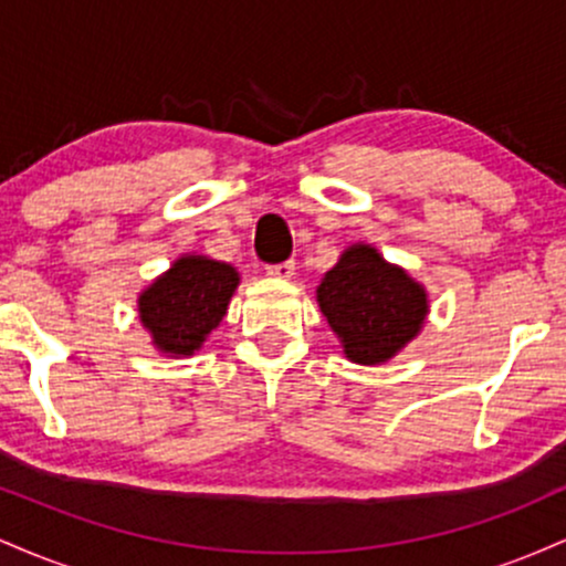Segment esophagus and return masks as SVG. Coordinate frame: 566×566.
<instances>
[{
    "label": "esophagus",
    "mask_w": 566,
    "mask_h": 566,
    "mask_svg": "<svg viewBox=\"0 0 566 566\" xmlns=\"http://www.w3.org/2000/svg\"><path fill=\"white\" fill-rule=\"evenodd\" d=\"M265 274L274 276V279H284V282H287V279L295 276V263L284 261V263H276V265H265Z\"/></svg>",
    "instance_id": "esophagus-1"
}]
</instances>
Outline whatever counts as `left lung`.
<instances>
[{
	"instance_id": "1",
	"label": "left lung",
	"mask_w": 566,
	"mask_h": 566,
	"mask_svg": "<svg viewBox=\"0 0 566 566\" xmlns=\"http://www.w3.org/2000/svg\"><path fill=\"white\" fill-rule=\"evenodd\" d=\"M329 329L354 365H386L423 329L428 290L378 247L356 242L343 250L316 287Z\"/></svg>"
}]
</instances>
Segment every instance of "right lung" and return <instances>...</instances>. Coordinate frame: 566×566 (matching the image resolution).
Instances as JSON below:
<instances>
[{
    "label": "right lung",
    "instance_id": "1",
    "mask_svg": "<svg viewBox=\"0 0 566 566\" xmlns=\"http://www.w3.org/2000/svg\"><path fill=\"white\" fill-rule=\"evenodd\" d=\"M239 271L216 258L186 252L138 295L143 329L165 356H193L223 322Z\"/></svg>",
    "mask_w": 566,
    "mask_h": 566
}]
</instances>
